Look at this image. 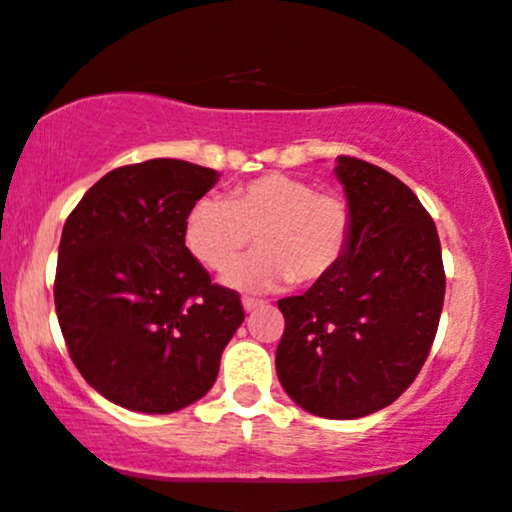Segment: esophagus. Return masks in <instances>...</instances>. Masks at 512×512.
I'll use <instances>...</instances> for the list:
<instances>
[{
    "instance_id": "obj_1",
    "label": "esophagus",
    "mask_w": 512,
    "mask_h": 512,
    "mask_svg": "<svg viewBox=\"0 0 512 512\" xmlns=\"http://www.w3.org/2000/svg\"><path fill=\"white\" fill-rule=\"evenodd\" d=\"M243 307H245V312H252V310H260V307H267V303L260 298H252V295H245Z\"/></svg>"
}]
</instances>
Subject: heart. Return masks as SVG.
I'll list each match as a JSON object with an SVG mask.
<instances>
[{
    "mask_svg": "<svg viewBox=\"0 0 512 512\" xmlns=\"http://www.w3.org/2000/svg\"><path fill=\"white\" fill-rule=\"evenodd\" d=\"M257 236L260 252L229 283L269 288L293 279L317 283L336 272L353 236V207L343 195L288 174H264L236 186L226 200L205 197L186 219V245L197 262L224 274Z\"/></svg>",
    "mask_w": 512,
    "mask_h": 512,
    "instance_id": "b5f03b06",
    "label": "heart"
}]
</instances>
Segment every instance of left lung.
<instances>
[{
  "instance_id": "8db88e82",
  "label": "left lung",
  "mask_w": 512,
  "mask_h": 512,
  "mask_svg": "<svg viewBox=\"0 0 512 512\" xmlns=\"http://www.w3.org/2000/svg\"><path fill=\"white\" fill-rule=\"evenodd\" d=\"M353 236L336 272L279 300L276 374L300 408L355 420L391 405L432 350L446 293L434 219L396 176L338 157Z\"/></svg>"
}]
</instances>
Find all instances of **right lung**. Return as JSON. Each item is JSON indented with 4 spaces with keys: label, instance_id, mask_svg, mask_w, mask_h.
<instances>
[{
    "label": "right lung",
    "instance_id": "obj_1",
    "mask_svg": "<svg viewBox=\"0 0 512 512\" xmlns=\"http://www.w3.org/2000/svg\"><path fill=\"white\" fill-rule=\"evenodd\" d=\"M217 171L181 159L119 166L66 219L54 307L73 365L121 408L166 415L212 389L243 324L240 295L186 248Z\"/></svg>",
    "mask_w": 512,
    "mask_h": 512
}]
</instances>
